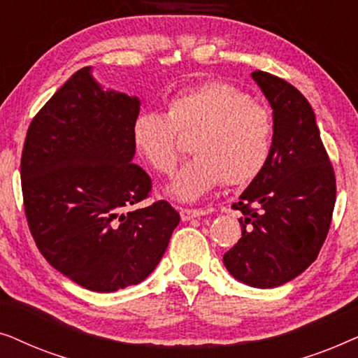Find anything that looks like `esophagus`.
Wrapping results in <instances>:
<instances>
[{"label":"esophagus","mask_w":358,"mask_h":358,"mask_svg":"<svg viewBox=\"0 0 358 358\" xmlns=\"http://www.w3.org/2000/svg\"><path fill=\"white\" fill-rule=\"evenodd\" d=\"M179 213H180V218L185 222V220H192L195 217H200V215H205L207 212L202 208H180Z\"/></svg>","instance_id":"esophagus-1"}]
</instances>
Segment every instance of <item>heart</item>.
Segmentation results:
<instances>
[{
    "label": "heart",
    "mask_w": 358,
    "mask_h": 358,
    "mask_svg": "<svg viewBox=\"0 0 358 358\" xmlns=\"http://www.w3.org/2000/svg\"><path fill=\"white\" fill-rule=\"evenodd\" d=\"M181 135H192L195 156L169 190L192 202L220 184L243 187L259 178L272 153L273 120L266 107L227 81H205L169 97L166 114L141 112L131 127L136 150L151 168L171 174L182 151Z\"/></svg>",
    "instance_id": "1"
}]
</instances>
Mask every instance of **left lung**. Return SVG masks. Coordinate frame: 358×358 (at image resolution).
Returning a JSON list of instances; mask_svg holds the SVG:
<instances>
[{
	"label": "left lung",
	"mask_w": 358,
	"mask_h": 358,
	"mask_svg": "<svg viewBox=\"0 0 358 358\" xmlns=\"http://www.w3.org/2000/svg\"><path fill=\"white\" fill-rule=\"evenodd\" d=\"M252 78L273 109L272 153L231 205L243 213L241 238L223 262L238 280L273 288L316 261L331 227L336 174L306 97L271 73Z\"/></svg>",
	"instance_id": "obj_1"
}]
</instances>
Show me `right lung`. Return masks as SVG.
Instances as JSON below:
<instances>
[{
  "mask_svg": "<svg viewBox=\"0 0 358 358\" xmlns=\"http://www.w3.org/2000/svg\"><path fill=\"white\" fill-rule=\"evenodd\" d=\"M140 101L102 91L81 68L37 112L21 156L24 212L45 261L78 285L117 292L145 280L179 213L166 200L136 207L151 178L131 163Z\"/></svg>",
  "mask_w": 358,
  "mask_h": 358,
  "instance_id": "1",
  "label": "right lung"
}]
</instances>
